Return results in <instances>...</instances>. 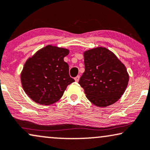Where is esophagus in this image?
I'll use <instances>...</instances> for the list:
<instances>
[{
	"label": "esophagus",
	"instance_id": "1",
	"mask_svg": "<svg viewBox=\"0 0 150 150\" xmlns=\"http://www.w3.org/2000/svg\"><path fill=\"white\" fill-rule=\"evenodd\" d=\"M79 77H79V75H78V76H77L76 77H75V81H76V82H78V81H79Z\"/></svg>",
	"mask_w": 150,
	"mask_h": 150
}]
</instances>
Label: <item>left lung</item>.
Here are the masks:
<instances>
[{
	"mask_svg": "<svg viewBox=\"0 0 150 150\" xmlns=\"http://www.w3.org/2000/svg\"><path fill=\"white\" fill-rule=\"evenodd\" d=\"M85 71L79 81L89 101L99 107L113 105L121 98L129 81L124 64L105 47L83 52Z\"/></svg>",
	"mask_w": 150,
	"mask_h": 150,
	"instance_id": "8db88e82",
	"label": "left lung"
}]
</instances>
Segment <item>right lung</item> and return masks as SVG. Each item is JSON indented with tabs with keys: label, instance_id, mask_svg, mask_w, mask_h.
<instances>
[{
	"label": "right lung",
	"instance_id": "obj_1",
	"mask_svg": "<svg viewBox=\"0 0 150 150\" xmlns=\"http://www.w3.org/2000/svg\"><path fill=\"white\" fill-rule=\"evenodd\" d=\"M69 54V49L48 45L28 59L21 81L25 93L34 102L52 105L62 97L68 85L75 81L64 60Z\"/></svg>",
	"mask_w": 150,
	"mask_h": 150
}]
</instances>
